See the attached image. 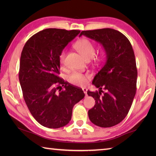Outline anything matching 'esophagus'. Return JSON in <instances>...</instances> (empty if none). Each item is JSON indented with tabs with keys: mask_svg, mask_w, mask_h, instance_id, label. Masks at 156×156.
Here are the masks:
<instances>
[{
	"mask_svg": "<svg viewBox=\"0 0 156 156\" xmlns=\"http://www.w3.org/2000/svg\"><path fill=\"white\" fill-rule=\"evenodd\" d=\"M82 90H83V92H84V93L87 95V89L86 88H82Z\"/></svg>",
	"mask_w": 156,
	"mask_h": 156,
	"instance_id": "34e87169",
	"label": "esophagus"
}]
</instances>
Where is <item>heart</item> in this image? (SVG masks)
Masks as SVG:
<instances>
[{
	"mask_svg": "<svg viewBox=\"0 0 156 156\" xmlns=\"http://www.w3.org/2000/svg\"><path fill=\"white\" fill-rule=\"evenodd\" d=\"M75 48L80 52V54L87 59H91L95 54V45L87 39H82L77 41L74 45ZM66 55V50H63L59 55V62L63 64L64 63ZM105 57L104 54H101L96 58V60L101 62ZM88 75L83 74L82 73L74 72L69 76L68 81L71 84L77 86H84L87 83Z\"/></svg>",
	"mask_w": 156,
	"mask_h": 156,
	"instance_id": "b5f03b06",
	"label": "heart"
}]
</instances>
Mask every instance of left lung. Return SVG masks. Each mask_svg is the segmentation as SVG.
<instances>
[{
    "label": "left lung",
    "instance_id": "obj_1",
    "mask_svg": "<svg viewBox=\"0 0 156 156\" xmlns=\"http://www.w3.org/2000/svg\"><path fill=\"white\" fill-rule=\"evenodd\" d=\"M82 35L103 46L107 61L92 81L98 91H88L95 100L88 111L94 125L111 127L127 115L136 93L137 69L133 48L129 39L119 31L110 28L82 31Z\"/></svg>",
    "mask_w": 156,
    "mask_h": 156
}]
</instances>
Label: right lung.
<instances>
[{"label":"right lung","mask_w":156,"mask_h":156,"mask_svg":"<svg viewBox=\"0 0 156 156\" xmlns=\"http://www.w3.org/2000/svg\"><path fill=\"white\" fill-rule=\"evenodd\" d=\"M80 32L46 29L29 38L22 50L19 78L23 98L33 117L45 127L67 125L73 107L85 96L82 88L59 77V55Z\"/></svg>","instance_id":"add662e5"}]
</instances>
